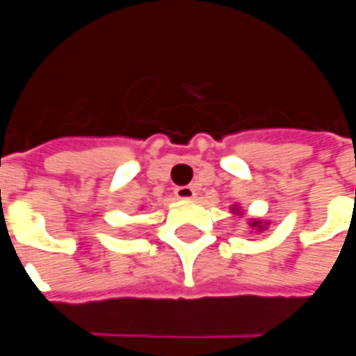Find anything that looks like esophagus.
Masks as SVG:
<instances>
[{"label": "esophagus", "mask_w": 356, "mask_h": 356, "mask_svg": "<svg viewBox=\"0 0 356 356\" xmlns=\"http://www.w3.org/2000/svg\"><path fill=\"white\" fill-rule=\"evenodd\" d=\"M175 196H177L179 200H193L194 196H196V191H194L193 186H177L175 188Z\"/></svg>", "instance_id": "34e87169"}]
</instances>
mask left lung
I'll return each instance as SVG.
<instances>
[{"label":"left lung","mask_w":356,"mask_h":356,"mask_svg":"<svg viewBox=\"0 0 356 356\" xmlns=\"http://www.w3.org/2000/svg\"><path fill=\"white\" fill-rule=\"evenodd\" d=\"M232 213H236V216H242V211H240L238 204H234L232 206ZM248 225H250V229L252 232H263L268 229V221H263V219H248Z\"/></svg>","instance_id":"obj_1"}]
</instances>
